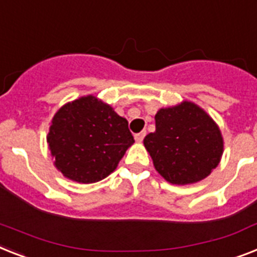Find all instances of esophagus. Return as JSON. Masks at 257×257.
<instances>
[{
    "label": "esophagus",
    "mask_w": 257,
    "mask_h": 257,
    "mask_svg": "<svg viewBox=\"0 0 257 257\" xmlns=\"http://www.w3.org/2000/svg\"><path fill=\"white\" fill-rule=\"evenodd\" d=\"M145 135H147V132L144 131V132H140L137 133V135H135V140L137 141V143H141L144 140V137H145Z\"/></svg>",
    "instance_id": "obj_1"
}]
</instances>
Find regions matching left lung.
<instances>
[{"mask_svg":"<svg viewBox=\"0 0 257 257\" xmlns=\"http://www.w3.org/2000/svg\"><path fill=\"white\" fill-rule=\"evenodd\" d=\"M156 131L144 147L161 177L173 185L197 183L216 168L223 154V137L211 116L193 101L161 108L154 116Z\"/></svg>","mask_w":257,"mask_h":257,"instance_id":"left-lung-1","label":"left lung"}]
</instances>
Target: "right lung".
<instances>
[{
    "mask_svg": "<svg viewBox=\"0 0 257 257\" xmlns=\"http://www.w3.org/2000/svg\"><path fill=\"white\" fill-rule=\"evenodd\" d=\"M133 143L126 118L93 95L60 107L47 135L55 168L79 183H95L109 176Z\"/></svg>",
    "mask_w": 257,
    "mask_h": 257,
    "instance_id": "add662e5",
    "label": "right lung"
}]
</instances>
